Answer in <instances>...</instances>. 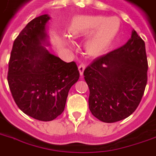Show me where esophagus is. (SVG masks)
Here are the masks:
<instances>
[{"label": "esophagus", "mask_w": 156, "mask_h": 156, "mask_svg": "<svg viewBox=\"0 0 156 156\" xmlns=\"http://www.w3.org/2000/svg\"><path fill=\"white\" fill-rule=\"evenodd\" d=\"M85 69V65L84 64H80L79 66H78V70H79V73L81 76H83V71Z\"/></svg>", "instance_id": "34e87169"}]
</instances>
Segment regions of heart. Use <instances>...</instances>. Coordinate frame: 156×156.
<instances>
[{"mask_svg": "<svg viewBox=\"0 0 156 156\" xmlns=\"http://www.w3.org/2000/svg\"><path fill=\"white\" fill-rule=\"evenodd\" d=\"M119 28L120 21L116 17L78 16L73 20L70 32L76 39L92 34L86 42V51L92 56H99L106 51Z\"/></svg>", "mask_w": 156, "mask_h": 156, "instance_id": "1", "label": "heart"}]
</instances>
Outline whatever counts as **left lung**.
<instances>
[{"instance_id":"8db88e82","label":"left lung","mask_w":156,"mask_h":156,"mask_svg":"<svg viewBox=\"0 0 156 156\" xmlns=\"http://www.w3.org/2000/svg\"><path fill=\"white\" fill-rule=\"evenodd\" d=\"M147 71L144 41L133 30L126 44L98 57L83 72L93 116L108 123L130 116L142 99Z\"/></svg>"}]
</instances>
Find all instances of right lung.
I'll return each mask as SVG.
<instances>
[{
  "label": "right lung",
  "mask_w": 156,
  "mask_h": 156,
  "mask_svg": "<svg viewBox=\"0 0 156 156\" xmlns=\"http://www.w3.org/2000/svg\"><path fill=\"white\" fill-rule=\"evenodd\" d=\"M50 17L44 14L26 25L14 40L7 81L14 101L22 112L43 122L52 121L64 111L68 92L78 81L74 62H65L43 46Z\"/></svg>",
  "instance_id": "add662e5"
}]
</instances>
